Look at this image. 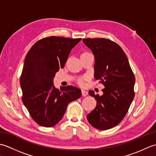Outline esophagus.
Listing matches in <instances>:
<instances>
[{
  "label": "esophagus",
  "mask_w": 156,
  "mask_h": 156,
  "mask_svg": "<svg viewBox=\"0 0 156 156\" xmlns=\"http://www.w3.org/2000/svg\"><path fill=\"white\" fill-rule=\"evenodd\" d=\"M82 95L83 96V97H86V96L88 95V92L86 91V90H82Z\"/></svg>",
  "instance_id": "obj_1"
}]
</instances>
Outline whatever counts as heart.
I'll use <instances>...</instances> for the list:
<instances>
[{
	"mask_svg": "<svg viewBox=\"0 0 156 156\" xmlns=\"http://www.w3.org/2000/svg\"><path fill=\"white\" fill-rule=\"evenodd\" d=\"M85 79H86V77H82V78H78V80H77L78 81V83L80 84V85H81V86H83L84 84Z\"/></svg>",
	"mask_w": 156,
	"mask_h": 156,
	"instance_id": "obj_1",
	"label": "heart"
}]
</instances>
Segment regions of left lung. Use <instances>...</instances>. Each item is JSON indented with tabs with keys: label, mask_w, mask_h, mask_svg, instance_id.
Instances as JSON below:
<instances>
[{
	"label": "left lung",
	"mask_w": 156,
	"mask_h": 156,
	"mask_svg": "<svg viewBox=\"0 0 156 156\" xmlns=\"http://www.w3.org/2000/svg\"><path fill=\"white\" fill-rule=\"evenodd\" d=\"M82 41L94 55V78L105 87L102 96L89 91L97 106L87 120L94 128L107 130L117 126L128 112L135 97V78L127 55L117 43L105 38Z\"/></svg>",
	"instance_id": "left-lung-1"
}]
</instances>
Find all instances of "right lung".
I'll return each mask as SVG.
<instances>
[{"mask_svg":"<svg viewBox=\"0 0 156 156\" xmlns=\"http://www.w3.org/2000/svg\"><path fill=\"white\" fill-rule=\"evenodd\" d=\"M81 39L49 36L36 42L26 55L20 77L22 101L39 125L54 127L62 119L69 102L81 97L78 88L69 85L59 90L53 82Z\"/></svg>","mask_w":156,"mask_h":156,"instance_id":"1","label":"right lung"}]
</instances>
